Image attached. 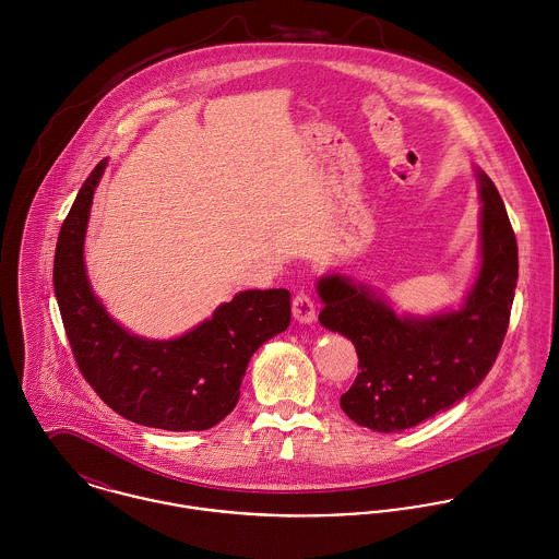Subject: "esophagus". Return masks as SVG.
I'll list each match as a JSON object with an SVG mask.
<instances>
[{
  "mask_svg": "<svg viewBox=\"0 0 559 559\" xmlns=\"http://www.w3.org/2000/svg\"><path fill=\"white\" fill-rule=\"evenodd\" d=\"M293 317L304 323V325H310L314 319H317V306L312 301V297H308L306 293H299L295 299H293Z\"/></svg>",
  "mask_w": 559,
  "mask_h": 559,
  "instance_id": "34e87169",
  "label": "esophagus"
}]
</instances>
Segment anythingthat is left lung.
Listing matches in <instances>:
<instances>
[{"instance_id":"obj_1","label":"left lung","mask_w":559,"mask_h":559,"mask_svg":"<svg viewBox=\"0 0 559 559\" xmlns=\"http://www.w3.org/2000/svg\"><path fill=\"white\" fill-rule=\"evenodd\" d=\"M479 271L457 310L396 314L388 299L343 273L319 277V321L349 338L360 358L343 412L372 431L394 433L449 409L477 388L503 345L519 282V247L503 199L475 167Z\"/></svg>"}]
</instances>
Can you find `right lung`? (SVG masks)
<instances>
[{"label":"right lung","mask_w":559,"mask_h":559,"mask_svg":"<svg viewBox=\"0 0 559 559\" xmlns=\"http://www.w3.org/2000/svg\"><path fill=\"white\" fill-rule=\"evenodd\" d=\"M102 160L80 188L58 234L53 290L64 332L84 379L123 418L167 429L203 431L238 403L251 356L290 325L286 288L242 290L210 319L171 341L121 328L93 293L84 238Z\"/></svg>","instance_id":"add662e5"}]
</instances>
